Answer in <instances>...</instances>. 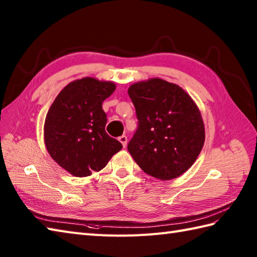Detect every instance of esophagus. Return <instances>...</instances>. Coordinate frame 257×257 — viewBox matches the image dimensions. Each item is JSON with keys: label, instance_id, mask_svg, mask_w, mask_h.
Wrapping results in <instances>:
<instances>
[{"label": "esophagus", "instance_id": "esophagus-1", "mask_svg": "<svg viewBox=\"0 0 257 257\" xmlns=\"http://www.w3.org/2000/svg\"><path fill=\"white\" fill-rule=\"evenodd\" d=\"M118 140L120 141V143H121L123 148H125V146H127V136H124V135L120 136V137L118 138Z\"/></svg>", "mask_w": 257, "mask_h": 257}]
</instances>
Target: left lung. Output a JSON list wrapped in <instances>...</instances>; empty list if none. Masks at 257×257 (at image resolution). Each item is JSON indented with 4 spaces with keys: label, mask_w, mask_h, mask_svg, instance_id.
<instances>
[{
    "label": "left lung",
    "mask_w": 257,
    "mask_h": 257,
    "mask_svg": "<svg viewBox=\"0 0 257 257\" xmlns=\"http://www.w3.org/2000/svg\"><path fill=\"white\" fill-rule=\"evenodd\" d=\"M128 94L138 119L128 144L129 154L146 173L157 179L181 176L204 145L199 108L181 87L160 78L134 84Z\"/></svg>",
    "instance_id": "1"
}]
</instances>
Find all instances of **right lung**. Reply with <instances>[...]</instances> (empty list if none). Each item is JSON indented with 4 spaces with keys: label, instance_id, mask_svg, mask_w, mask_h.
Returning <instances> with one entry per match:
<instances>
[{
    "label": "right lung",
    "instance_id": "right-lung-1",
    "mask_svg": "<svg viewBox=\"0 0 257 257\" xmlns=\"http://www.w3.org/2000/svg\"><path fill=\"white\" fill-rule=\"evenodd\" d=\"M116 89L110 81L86 77L68 84L47 112L44 137L47 151L75 177L100 171L122 145L106 130L102 101Z\"/></svg>",
    "mask_w": 257,
    "mask_h": 257
}]
</instances>
